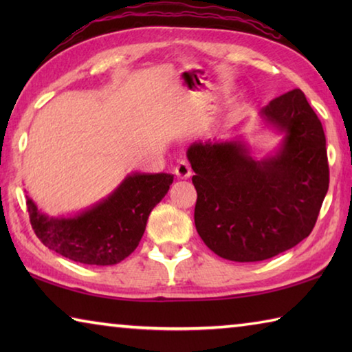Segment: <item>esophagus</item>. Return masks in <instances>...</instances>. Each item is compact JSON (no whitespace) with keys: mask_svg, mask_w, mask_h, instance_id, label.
Segmentation results:
<instances>
[{"mask_svg":"<svg viewBox=\"0 0 352 352\" xmlns=\"http://www.w3.org/2000/svg\"><path fill=\"white\" fill-rule=\"evenodd\" d=\"M175 175L178 178H189L192 175V169H190V164L186 160H182V162H178V164L175 166Z\"/></svg>","mask_w":352,"mask_h":352,"instance_id":"1","label":"esophagus"}]
</instances>
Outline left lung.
I'll return each mask as SVG.
<instances>
[{
    "mask_svg": "<svg viewBox=\"0 0 352 352\" xmlns=\"http://www.w3.org/2000/svg\"><path fill=\"white\" fill-rule=\"evenodd\" d=\"M261 116L284 133L275 155L254 160L241 141L194 142L188 160L197 190L194 222L223 259L256 262L311 234L329 188L326 136L305 93L273 99Z\"/></svg>",
    "mask_w": 352,
    "mask_h": 352,
    "instance_id": "1",
    "label": "left lung"
}]
</instances>
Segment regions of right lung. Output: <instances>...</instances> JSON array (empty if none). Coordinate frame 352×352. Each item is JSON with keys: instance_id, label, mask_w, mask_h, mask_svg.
<instances>
[{"instance_id": "obj_1", "label": "right lung", "mask_w": 352, "mask_h": 352, "mask_svg": "<svg viewBox=\"0 0 352 352\" xmlns=\"http://www.w3.org/2000/svg\"><path fill=\"white\" fill-rule=\"evenodd\" d=\"M170 174L127 175L109 197L74 217H50L26 195L34 233L50 250L88 265H115L138 247L148 214L168 194Z\"/></svg>"}]
</instances>
